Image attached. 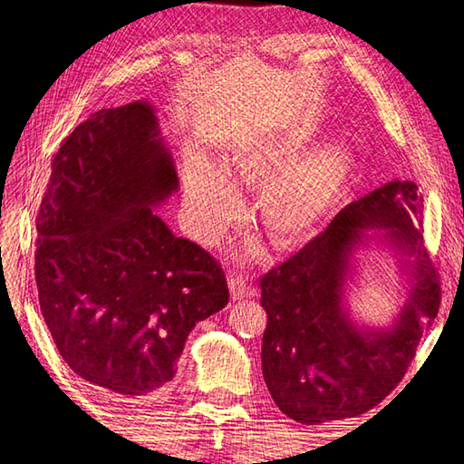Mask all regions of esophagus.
I'll use <instances>...</instances> for the list:
<instances>
[{
  "label": "esophagus",
  "mask_w": 464,
  "mask_h": 464,
  "mask_svg": "<svg viewBox=\"0 0 464 464\" xmlns=\"http://www.w3.org/2000/svg\"><path fill=\"white\" fill-rule=\"evenodd\" d=\"M229 291H231L233 301L251 299L253 295H255V289L243 277H239V275H237V277H231L229 279Z\"/></svg>",
  "instance_id": "34e87169"
}]
</instances>
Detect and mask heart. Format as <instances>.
Listing matches in <instances>:
<instances>
[{"label": "heart", "instance_id": "obj_1", "mask_svg": "<svg viewBox=\"0 0 464 464\" xmlns=\"http://www.w3.org/2000/svg\"><path fill=\"white\" fill-rule=\"evenodd\" d=\"M313 141L307 131L265 135L225 157V167L203 157L187 160L183 207L203 243L221 237L241 209L237 185H261L259 215L273 241L291 245L307 235L347 187L357 157L344 143Z\"/></svg>", "mask_w": 464, "mask_h": 464}]
</instances>
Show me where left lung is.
Wrapping results in <instances>:
<instances>
[{
	"label": "left lung",
	"mask_w": 464,
	"mask_h": 464,
	"mask_svg": "<svg viewBox=\"0 0 464 464\" xmlns=\"http://www.w3.org/2000/svg\"><path fill=\"white\" fill-rule=\"evenodd\" d=\"M417 189L399 179L381 185L263 275V379L275 405L301 425L357 417L379 405L405 377L422 333L437 317L440 287L422 245ZM371 238L396 251L411 283L389 328L357 325L343 303L352 255Z\"/></svg>",
	"instance_id": "obj_1"
}]
</instances>
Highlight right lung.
Returning <instances> with one entry per match:
<instances>
[{"label": "right lung", "mask_w": 464, "mask_h": 464, "mask_svg": "<svg viewBox=\"0 0 464 464\" xmlns=\"http://www.w3.org/2000/svg\"><path fill=\"white\" fill-rule=\"evenodd\" d=\"M177 187L153 105L133 102L75 127L39 205L47 329L69 369L127 402L163 395L187 334L229 303L221 265L153 211Z\"/></svg>", "instance_id": "obj_1"}]
</instances>
